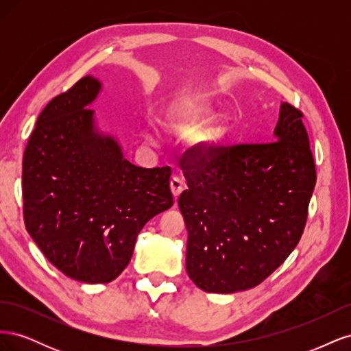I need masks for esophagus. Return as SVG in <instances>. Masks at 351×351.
I'll return each instance as SVG.
<instances>
[{"mask_svg":"<svg viewBox=\"0 0 351 351\" xmlns=\"http://www.w3.org/2000/svg\"><path fill=\"white\" fill-rule=\"evenodd\" d=\"M169 187H171V192H173L174 197L177 199L180 195H182L183 189H184L183 180L180 178V177H173V178H171V182H169Z\"/></svg>","mask_w":351,"mask_h":351,"instance_id":"1","label":"esophagus"}]
</instances>
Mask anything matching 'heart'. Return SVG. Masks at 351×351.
<instances>
[{
  "label": "heart",
  "instance_id": "obj_1",
  "mask_svg": "<svg viewBox=\"0 0 351 351\" xmlns=\"http://www.w3.org/2000/svg\"><path fill=\"white\" fill-rule=\"evenodd\" d=\"M210 108L202 102L174 105L164 120L162 129L169 136L190 137V145L197 154H206L215 147L227 132V123L222 115L209 119ZM147 143H155L156 136L152 130L145 133Z\"/></svg>",
  "mask_w": 351,
  "mask_h": 351
}]
</instances>
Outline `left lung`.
I'll return each instance as SVG.
<instances>
[{
	"label": "left lung",
	"mask_w": 351,
	"mask_h": 351,
	"mask_svg": "<svg viewBox=\"0 0 351 351\" xmlns=\"http://www.w3.org/2000/svg\"><path fill=\"white\" fill-rule=\"evenodd\" d=\"M303 114L281 102L274 141L193 151L180 195L189 232L186 269L200 290L253 289L299 243L316 183Z\"/></svg>",
	"instance_id": "8db88e82"
}]
</instances>
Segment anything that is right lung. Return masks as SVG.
<instances>
[{"instance_id":"add662e5","label":"right lung","mask_w":351,"mask_h":351,"mask_svg":"<svg viewBox=\"0 0 351 351\" xmlns=\"http://www.w3.org/2000/svg\"><path fill=\"white\" fill-rule=\"evenodd\" d=\"M102 83L84 76L38 117L23 156L26 230L67 277L111 282L129 265L149 219L171 208V168L127 161L89 105Z\"/></svg>"}]
</instances>
